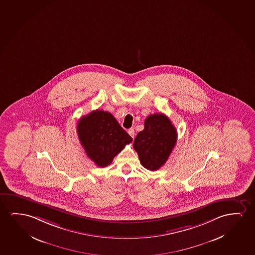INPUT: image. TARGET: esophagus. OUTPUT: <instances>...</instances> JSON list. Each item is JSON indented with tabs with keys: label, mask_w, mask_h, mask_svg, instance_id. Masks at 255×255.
Listing matches in <instances>:
<instances>
[{
	"label": "esophagus",
	"mask_w": 255,
	"mask_h": 255,
	"mask_svg": "<svg viewBox=\"0 0 255 255\" xmlns=\"http://www.w3.org/2000/svg\"><path fill=\"white\" fill-rule=\"evenodd\" d=\"M128 133H129L130 136L132 137V138L134 137V130H133V128H130V129H128Z\"/></svg>",
	"instance_id": "34e87169"
}]
</instances>
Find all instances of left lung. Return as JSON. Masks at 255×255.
<instances>
[{"label": "left lung", "mask_w": 255, "mask_h": 255, "mask_svg": "<svg viewBox=\"0 0 255 255\" xmlns=\"http://www.w3.org/2000/svg\"><path fill=\"white\" fill-rule=\"evenodd\" d=\"M177 139L176 128L165 115L154 114L147 117L144 129L133 141L141 165L154 171L165 164Z\"/></svg>", "instance_id": "obj_1"}]
</instances>
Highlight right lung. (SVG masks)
Returning a JSON list of instances; mask_svg holds the SVG:
<instances>
[{"instance_id": "right-lung-1", "label": "right lung", "mask_w": 255, "mask_h": 255, "mask_svg": "<svg viewBox=\"0 0 255 255\" xmlns=\"http://www.w3.org/2000/svg\"><path fill=\"white\" fill-rule=\"evenodd\" d=\"M77 132L87 156L101 168L109 165L115 155L133 140L113 115L102 110L81 117Z\"/></svg>"}]
</instances>
